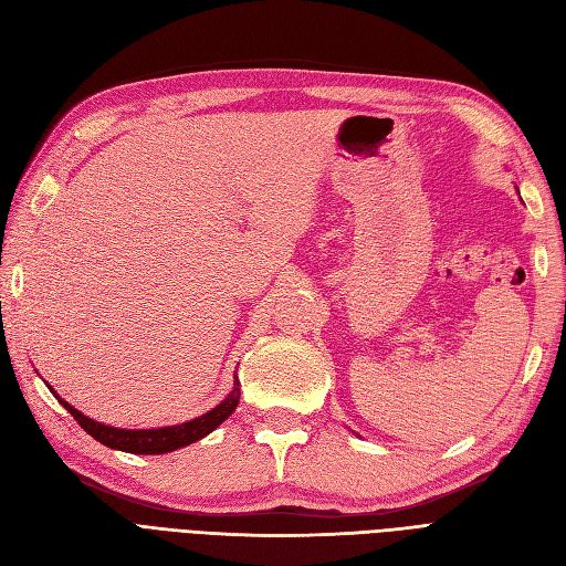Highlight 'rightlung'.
I'll list each match as a JSON object with an SVG mask.
<instances>
[{"label":"right lung","mask_w":566,"mask_h":566,"mask_svg":"<svg viewBox=\"0 0 566 566\" xmlns=\"http://www.w3.org/2000/svg\"><path fill=\"white\" fill-rule=\"evenodd\" d=\"M54 397L61 401V406L67 410V413L77 420L82 430L92 434L96 441L104 443V447L115 449V451H125V453L156 455V453H169V451H177L181 447H188V443H193L202 437H208L212 430H217V427L235 410L238 399H241V382H238V378L233 375V389L229 391V397L219 406H214L212 410H208L205 416L181 422V424H172V427H158V430H117V427L96 422L87 416H82L77 408L63 401L56 391H54Z\"/></svg>","instance_id":"obj_1"}]
</instances>
